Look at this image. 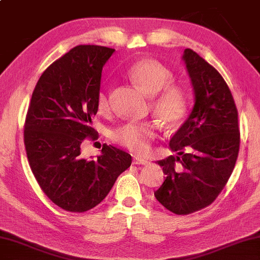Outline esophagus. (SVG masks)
Masks as SVG:
<instances>
[{
    "instance_id": "34e87169",
    "label": "esophagus",
    "mask_w": 260,
    "mask_h": 260,
    "mask_svg": "<svg viewBox=\"0 0 260 260\" xmlns=\"http://www.w3.org/2000/svg\"><path fill=\"white\" fill-rule=\"evenodd\" d=\"M149 164L148 160H146V158H142V157H138V156H134L133 157V165H142V166H147Z\"/></svg>"
}]
</instances>
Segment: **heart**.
Wrapping results in <instances>:
<instances>
[{
	"label": "heart",
	"instance_id": "heart-1",
	"mask_svg": "<svg viewBox=\"0 0 260 260\" xmlns=\"http://www.w3.org/2000/svg\"><path fill=\"white\" fill-rule=\"evenodd\" d=\"M127 77L148 95H153L154 113L167 125H176L188 112V94L180 85L174 84L170 69L153 58H143L127 70ZM95 106L100 114L111 110V92L102 86L96 92ZM156 137V126L152 121H128L110 132V139L134 153H146Z\"/></svg>",
	"mask_w": 260,
	"mask_h": 260
}]
</instances>
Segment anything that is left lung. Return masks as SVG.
<instances>
[{
  "label": "left lung",
  "mask_w": 260,
  "mask_h": 260,
  "mask_svg": "<svg viewBox=\"0 0 260 260\" xmlns=\"http://www.w3.org/2000/svg\"><path fill=\"white\" fill-rule=\"evenodd\" d=\"M183 59L195 105L170 139V149L177 155L157 161L166 180L154 192L176 215L192 214L214 202L230 179L241 143L238 111L225 80L191 49L184 50Z\"/></svg>",
  "instance_id": "obj_1"
}]
</instances>
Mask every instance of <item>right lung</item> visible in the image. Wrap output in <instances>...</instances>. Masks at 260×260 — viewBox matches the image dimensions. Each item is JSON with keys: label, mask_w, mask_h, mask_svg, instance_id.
<instances>
[{"label": "right lung", "mask_w": 260, "mask_h": 260, "mask_svg": "<svg viewBox=\"0 0 260 260\" xmlns=\"http://www.w3.org/2000/svg\"><path fill=\"white\" fill-rule=\"evenodd\" d=\"M114 49L78 45L53 61L38 79L24 123L30 168L50 201L70 212H84L107 196L129 167L132 156L104 143L95 160L80 145L98 134L91 127L103 67Z\"/></svg>", "instance_id": "obj_1"}]
</instances>
